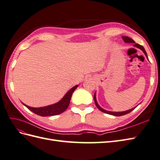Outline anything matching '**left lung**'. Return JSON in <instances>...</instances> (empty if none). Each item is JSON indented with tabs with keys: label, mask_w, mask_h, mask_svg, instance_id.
I'll return each mask as SVG.
<instances>
[{
	"label": "left lung",
	"mask_w": 160,
	"mask_h": 160,
	"mask_svg": "<svg viewBox=\"0 0 160 160\" xmlns=\"http://www.w3.org/2000/svg\"><path fill=\"white\" fill-rule=\"evenodd\" d=\"M122 39L124 40V41L125 42H128V43H134V47H137V48H138L141 49V50L143 51V52L145 53V55H146L147 58L148 59V57H147V52H146V51H145V50L144 47H143L142 46H141V45L138 44H136V43H135L134 41L132 39H131V38H129V37H127V36H122ZM94 100H95V103L96 106L97 107V108L100 110V111H101L102 112H103V113H108V114H110V115H113V116H121L126 115V114H127V113H129L130 112H131L132 111V110H134V109H135V108H132V109H131L127 110V111H125V112H109V111H106V110H105V109H102V108L100 107V106H99V105H98L97 102V99H96V95H95H95H94Z\"/></svg>",
	"instance_id": "left-lung-1"
}]
</instances>
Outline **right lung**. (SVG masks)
I'll return each instance as SVG.
<instances>
[{"instance_id":"right-lung-1","label":"right lung","mask_w":160,"mask_h":160,"mask_svg":"<svg viewBox=\"0 0 160 160\" xmlns=\"http://www.w3.org/2000/svg\"><path fill=\"white\" fill-rule=\"evenodd\" d=\"M78 87V86L76 85L75 87H73L72 88H71L66 94H65V95L64 96L63 99L55 104L38 108H31L28 105H26L24 104L23 105H25L28 109H29L31 112L40 116H51L58 115V114H60L65 112L68 108L69 103H70L72 93Z\"/></svg>"}]
</instances>
